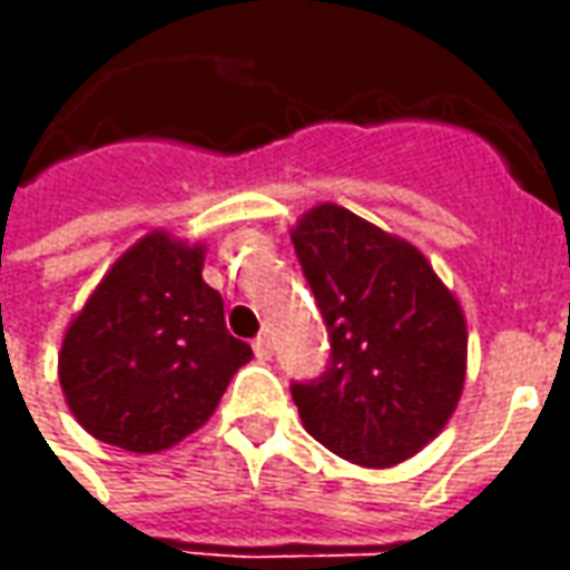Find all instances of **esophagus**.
Listing matches in <instances>:
<instances>
[{
    "mask_svg": "<svg viewBox=\"0 0 570 570\" xmlns=\"http://www.w3.org/2000/svg\"><path fill=\"white\" fill-rule=\"evenodd\" d=\"M253 354H256V360H259V363L272 360V338H268V335H259V338L253 342Z\"/></svg>",
    "mask_w": 570,
    "mask_h": 570,
    "instance_id": "34e87169",
    "label": "esophagus"
}]
</instances>
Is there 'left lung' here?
Instances as JSON below:
<instances>
[{
	"mask_svg": "<svg viewBox=\"0 0 570 570\" xmlns=\"http://www.w3.org/2000/svg\"><path fill=\"white\" fill-rule=\"evenodd\" d=\"M289 237L333 342L321 382L293 384L298 419L351 464H403L464 394V308L415 244L338 204L302 213Z\"/></svg>",
	"mask_w": 570,
	"mask_h": 570,
	"instance_id": "obj_1",
	"label": "left lung"
}]
</instances>
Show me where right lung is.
I'll return each instance as SVG.
<instances>
[{"instance_id": "right-lung-1", "label": "right lung", "mask_w": 570, "mask_h": 570, "mask_svg": "<svg viewBox=\"0 0 570 570\" xmlns=\"http://www.w3.org/2000/svg\"><path fill=\"white\" fill-rule=\"evenodd\" d=\"M204 256L207 244L155 228L72 314L57 379L94 440L137 454L170 449L210 421L253 360L225 330L223 296L200 277Z\"/></svg>"}]
</instances>
